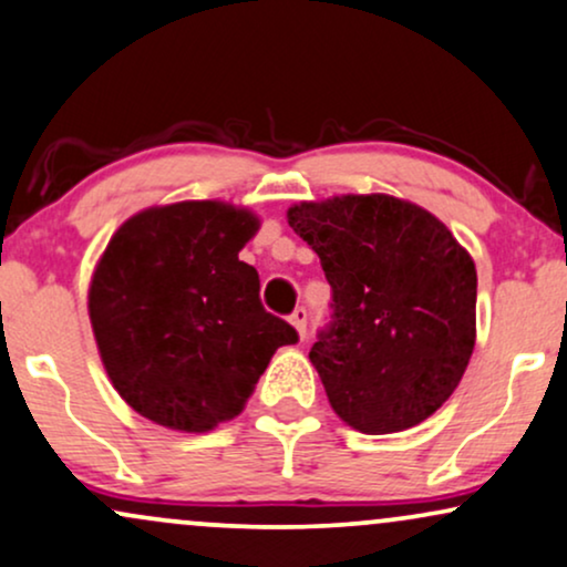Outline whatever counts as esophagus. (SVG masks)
<instances>
[{
	"instance_id": "1",
	"label": "esophagus",
	"mask_w": 567,
	"mask_h": 567,
	"mask_svg": "<svg viewBox=\"0 0 567 567\" xmlns=\"http://www.w3.org/2000/svg\"><path fill=\"white\" fill-rule=\"evenodd\" d=\"M291 326L297 328V333H299V339H305L307 337V310L305 307H297L295 312H291Z\"/></svg>"
}]
</instances>
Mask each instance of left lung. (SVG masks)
<instances>
[{"mask_svg":"<svg viewBox=\"0 0 567 567\" xmlns=\"http://www.w3.org/2000/svg\"><path fill=\"white\" fill-rule=\"evenodd\" d=\"M286 218L331 284L310 360L333 412L362 433L423 423L476 344L473 257L429 209L389 194L302 202Z\"/></svg>","mask_w":567,"mask_h":567,"instance_id":"8db88e82","label":"left lung"}]
</instances>
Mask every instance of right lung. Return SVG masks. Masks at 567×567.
Wrapping results in <instances>:
<instances>
[{"label":"right lung","mask_w":567,"mask_h":567,"mask_svg":"<svg viewBox=\"0 0 567 567\" xmlns=\"http://www.w3.org/2000/svg\"><path fill=\"white\" fill-rule=\"evenodd\" d=\"M260 228L226 202L150 207L115 230L89 286V318L117 394L146 421L205 433L244 410L297 331L260 302L239 260Z\"/></svg>","instance_id":"add662e5"}]
</instances>
